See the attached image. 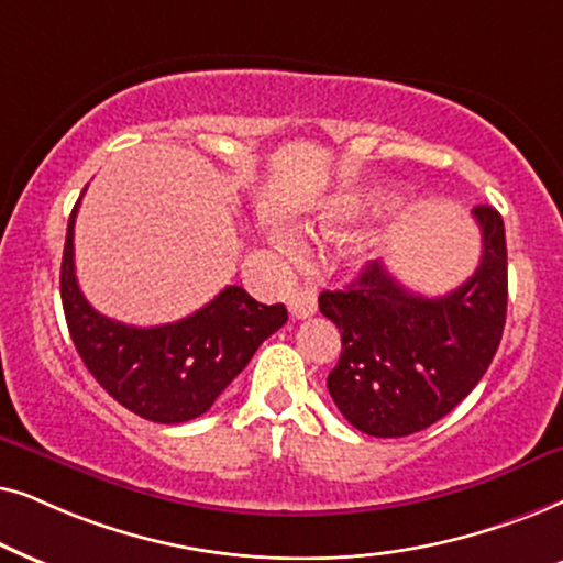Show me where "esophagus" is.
I'll list each match as a JSON object with an SVG mask.
<instances>
[{
    "mask_svg": "<svg viewBox=\"0 0 563 563\" xmlns=\"http://www.w3.org/2000/svg\"><path fill=\"white\" fill-rule=\"evenodd\" d=\"M288 309L296 319L311 317V313L317 311V294H313V290H309V288L294 290V296H290V301H288Z\"/></svg>",
    "mask_w": 563,
    "mask_h": 563,
    "instance_id": "34e87169",
    "label": "esophagus"
}]
</instances>
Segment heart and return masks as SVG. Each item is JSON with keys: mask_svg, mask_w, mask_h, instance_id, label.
<instances>
[{"mask_svg": "<svg viewBox=\"0 0 563 563\" xmlns=\"http://www.w3.org/2000/svg\"><path fill=\"white\" fill-rule=\"evenodd\" d=\"M378 200L380 198L376 192L347 187V190H340L321 203L313 227H317L319 231H324V234H334V231H340L344 227H350V223L363 219V216L368 213L371 208L378 203ZM273 244H275V250L288 260L301 257V252H303L301 239H298V234H294L290 229H277L273 236Z\"/></svg>", "mask_w": 563, "mask_h": 563, "instance_id": "obj_1", "label": "heart"}]
</instances>
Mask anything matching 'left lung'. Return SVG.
Segmentation results:
<instances>
[{
    "label": "left lung",
    "instance_id": "8db88e82",
    "mask_svg": "<svg viewBox=\"0 0 563 563\" xmlns=\"http://www.w3.org/2000/svg\"><path fill=\"white\" fill-rule=\"evenodd\" d=\"M482 262L451 294L427 298L368 262L344 290H324L319 309L342 334L327 388L360 432L404 438L459 407L489 368L507 317L505 223L476 206Z\"/></svg>",
    "mask_w": 563,
    "mask_h": 563
}]
</instances>
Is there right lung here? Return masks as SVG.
Here are the masks:
<instances>
[{
	"instance_id": "add662e5",
	"label": "right lung",
	"mask_w": 563,
	"mask_h": 563,
	"mask_svg": "<svg viewBox=\"0 0 563 563\" xmlns=\"http://www.w3.org/2000/svg\"><path fill=\"white\" fill-rule=\"evenodd\" d=\"M77 208L66 229L62 303L81 363L112 399L148 422L179 424L206 415L260 344L286 324V306L257 303L244 288L227 286L172 324L131 327L102 317L74 275Z\"/></svg>"
}]
</instances>
